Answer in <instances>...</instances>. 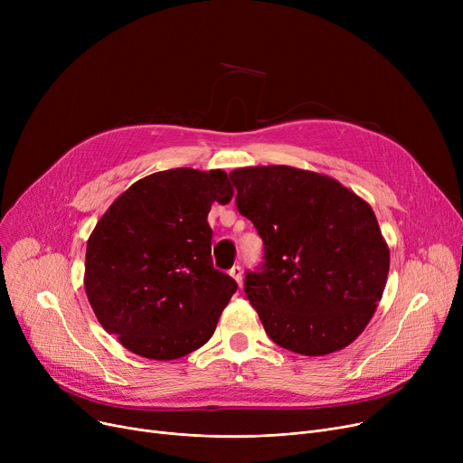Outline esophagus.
<instances>
[{"label":"esophagus","mask_w":463,"mask_h":463,"mask_svg":"<svg viewBox=\"0 0 463 463\" xmlns=\"http://www.w3.org/2000/svg\"><path fill=\"white\" fill-rule=\"evenodd\" d=\"M229 274L236 279V283L238 285H241V279H244V270H241V266H238V264H234L232 269L229 270Z\"/></svg>","instance_id":"34e87169"}]
</instances>
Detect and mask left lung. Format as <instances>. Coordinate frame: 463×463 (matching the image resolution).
<instances>
[{
  "label": "left lung",
  "instance_id": "left-lung-1",
  "mask_svg": "<svg viewBox=\"0 0 463 463\" xmlns=\"http://www.w3.org/2000/svg\"><path fill=\"white\" fill-rule=\"evenodd\" d=\"M236 208L262 238L244 293L274 344L306 356L347 347L373 317L391 253L368 203L285 165L236 168Z\"/></svg>",
  "mask_w": 463,
  "mask_h": 463
}]
</instances>
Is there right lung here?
<instances>
[{
	"instance_id": "1",
	"label": "right lung",
	"mask_w": 463,
	"mask_h": 463,
	"mask_svg": "<svg viewBox=\"0 0 463 463\" xmlns=\"http://www.w3.org/2000/svg\"><path fill=\"white\" fill-rule=\"evenodd\" d=\"M232 193L223 170L170 168L135 182L95 225L86 295L131 353L175 360L212 337L238 285L213 269L206 217Z\"/></svg>"
}]
</instances>
